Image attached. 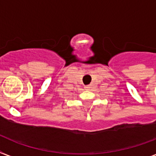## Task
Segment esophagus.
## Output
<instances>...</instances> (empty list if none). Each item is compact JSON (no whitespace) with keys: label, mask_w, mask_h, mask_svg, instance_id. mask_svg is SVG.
I'll return each instance as SVG.
<instances>
[{"label":"esophagus","mask_w":156,"mask_h":156,"mask_svg":"<svg viewBox=\"0 0 156 156\" xmlns=\"http://www.w3.org/2000/svg\"><path fill=\"white\" fill-rule=\"evenodd\" d=\"M90 88V85L85 86V89H86V90H89Z\"/></svg>","instance_id":"obj_1"}]
</instances>
